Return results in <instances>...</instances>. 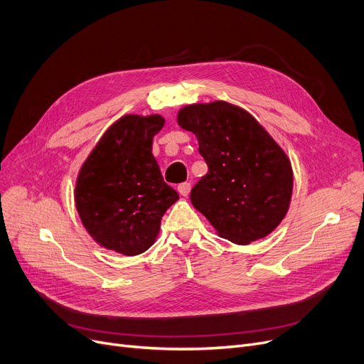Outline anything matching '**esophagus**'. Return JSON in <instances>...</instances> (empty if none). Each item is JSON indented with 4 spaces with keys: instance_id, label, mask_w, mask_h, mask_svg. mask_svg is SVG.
Listing matches in <instances>:
<instances>
[{
    "instance_id": "obj_1",
    "label": "esophagus",
    "mask_w": 364,
    "mask_h": 364,
    "mask_svg": "<svg viewBox=\"0 0 364 364\" xmlns=\"http://www.w3.org/2000/svg\"><path fill=\"white\" fill-rule=\"evenodd\" d=\"M190 188H192V184H190V183H181V184H178V187H177L178 193H180L181 196H187V195L190 193Z\"/></svg>"
}]
</instances>
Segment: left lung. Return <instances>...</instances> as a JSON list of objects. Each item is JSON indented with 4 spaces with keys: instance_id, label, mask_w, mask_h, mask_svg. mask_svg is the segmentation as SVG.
Masks as SVG:
<instances>
[{
    "instance_id": "left-lung-1",
    "label": "left lung",
    "mask_w": 364,
    "mask_h": 364,
    "mask_svg": "<svg viewBox=\"0 0 364 364\" xmlns=\"http://www.w3.org/2000/svg\"><path fill=\"white\" fill-rule=\"evenodd\" d=\"M178 125L192 131L208 172L190 193L217 233L237 245L270 235L292 196L291 162L246 110L225 102L190 105Z\"/></svg>"
}]
</instances>
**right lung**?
<instances>
[{
    "instance_id": "1",
    "label": "right lung",
    "mask_w": 364,
    "mask_h": 364,
    "mask_svg": "<svg viewBox=\"0 0 364 364\" xmlns=\"http://www.w3.org/2000/svg\"><path fill=\"white\" fill-rule=\"evenodd\" d=\"M159 114H125L100 139L84 162L75 203L90 236L106 250L139 255L155 242L162 215L178 200L151 155Z\"/></svg>"
}]
</instances>
